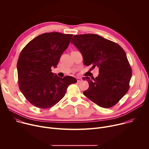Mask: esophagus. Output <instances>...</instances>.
<instances>
[{
    "instance_id": "1",
    "label": "esophagus",
    "mask_w": 149,
    "mask_h": 149,
    "mask_svg": "<svg viewBox=\"0 0 149 149\" xmlns=\"http://www.w3.org/2000/svg\"><path fill=\"white\" fill-rule=\"evenodd\" d=\"M77 82H81L82 81V78H79V77H78V78H77Z\"/></svg>"
}]
</instances>
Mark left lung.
I'll use <instances>...</instances> for the list:
<instances>
[{
    "instance_id": "1",
    "label": "left lung",
    "mask_w": 149,
    "mask_h": 149,
    "mask_svg": "<svg viewBox=\"0 0 149 149\" xmlns=\"http://www.w3.org/2000/svg\"><path fill=\"white\" fill-rule=\"evenodd\" d=\"M86 66L99 68L94 78L83 77L89 88L84 94L101 107L110 108L128 91L132 70L124 49L115 42L95 34L74 35L71 40Z\"/></svg>"
}]
</instances>
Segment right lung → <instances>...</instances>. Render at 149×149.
I'll list each match as a JSON object with an SVG mask.
<instances>
[{"label":"right lung","instance_id":"obj_1","mask_svg":"<svg viewBox=\"0 0 149 149\" xmlns=\"http://www.w3.org/2000/svg\"><path fill=\"white\" fill-rule=\"evenodd\" d=\"M72 36L56 32L44 33L31 40L21 51L17 62L19 87L35 107H52L64 97L70 85L77 82L71 76L61 78L51 72Z\"/></svg>","mask_w":149,"mask_h":149}]
</instances>
